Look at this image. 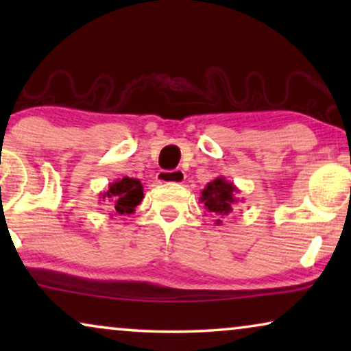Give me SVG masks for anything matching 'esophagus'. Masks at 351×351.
<instances>
[{"label":"esophagus","mask_w":351,"mask_h":351,"mask_svg":"<svg viewBox=\"0 0 351 351\" xmlns=\"http://www.w3.org/2000/svg\"><path fill=\"white\" fill-rule=\"evenodd\" d=\"M156 182H160V184H184L185 172L180 169L161 171L156 174Z\"/></svg>","instance_id":"esophagus-1"}]
</instances>
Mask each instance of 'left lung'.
<instances>
[{
	"instance_id": "obj_1",
	"label": "left lung",
	"mask_w": 351,
	"mask_h": 351,
	"mask_svg": "<svg viewBox=\"0 0 351 351\" xmlns=\"http://www.w3.org/2000/svg\"><path fill=\"white\" fill-rule=\"evenodd\" d=\"M238 193L239 189L233 182L227 180L223 176H219L201 190L199 201L204 204V208L209 214L225 217V215L232 214L234 210V206L239 203ZM215 223L220 225L222 220L217 219Z\"/></svg>"
}]
</instances>
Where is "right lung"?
<instances>
[{
    "label": "right lung",
    "mask_w": 351,
    "mask_h": 351,
    "mask_svg": "<svg viewBox=\"0 0 351 351\" xmlns=\"http://www.w3.org/2000/svg\"><path fill=\"white\" fill-rule=\"evenodd\" d=\"M100 198L108 201L114 215H129L143 199V186L134 177H123L108 184V189L100 193Z\"/></svg>",
    "instance_id": "obj_1"
}]
</instances>
